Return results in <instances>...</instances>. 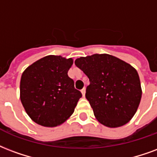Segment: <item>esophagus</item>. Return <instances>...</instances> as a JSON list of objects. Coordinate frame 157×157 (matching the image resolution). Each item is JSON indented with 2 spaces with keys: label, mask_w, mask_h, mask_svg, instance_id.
Segmentation results:
<instances>
[{
  "label": "esophagus",
  "mask_w": 157,
  "mask_h": 157,
  "mask_svg": "<svg viewBox=\"0 0 157 157\" xmlns=\"http://www.w3.org/2000/svg\"><path fill=\"white\" fill-rule=\"evenodd\" d=\"M81 91H82V96H85V94H86V88H83V89H82V90H81Z\"/></svg>",
  "instance_id": "esophagus-1"
}]
</instances>
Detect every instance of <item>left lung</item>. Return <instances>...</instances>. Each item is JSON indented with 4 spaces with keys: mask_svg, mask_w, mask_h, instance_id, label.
Returning <instances> with one entry per match:
<instances>
[{
    "mask_svg": "<svg viewBox=\"0 0 157 157\" xmlns=\"http://www.w3.org/2000/svg\"><path fill=\"white\" fill-rule=\"evenodd\" d=\"M75 64L89 78L86 97L98 121L108 127H119L128 122L141 98L136 70L108 54L80 57Z\"/></svg>",
    "mask_w": 157,
    "mask_h": 157,
    "instance_id": "1",
    "label": "left lung"
}]
</instances>
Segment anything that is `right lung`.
Instances as JSON below:
<instances>
[{
  "mask_svg": "<svg viewBox=\"0 0 157 157\" xmlns=\"http://www.w3.org/2000/svg\"><path fill=\"white\" fill-rule=\"evenodd\" d=\"M71 58L47 56L31 65L22 73L20 96L25 111L31 120L40 126H59L74 112L81 91L67 72Z\"/></svg>",
  "mask_w": 157,
  "mask_h": 157,
  "instance_id": "obj_1",
  "label": "right lung"
}]
</instances>
